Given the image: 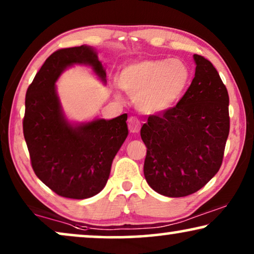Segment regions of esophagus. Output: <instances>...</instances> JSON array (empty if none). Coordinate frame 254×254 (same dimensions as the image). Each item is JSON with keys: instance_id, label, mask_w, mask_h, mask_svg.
<instances>
[{"instance_id": "obj_1", "label": "esophagus", "mask_w": 254, "mask_h": 254, "mask_svg": "<svg viewBox=\"0 0 254 254\" xmlns=\"http://www.w3.org/2000/svg\"><path fill=\"white\" fill-rule=\"evenodd\" d=\"M128 128H129L130 133H138L141 128L140 120L136 117H129L128 118Z\"/></svg>"}]
</instances>
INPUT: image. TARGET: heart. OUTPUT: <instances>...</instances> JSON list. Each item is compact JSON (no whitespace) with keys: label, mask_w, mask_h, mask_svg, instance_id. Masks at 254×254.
I'll list each match as a JSON object with an SVG mask.
<instances>
[{"label":"heart","mask_w":254,"mask_h":254,"mask_svg":"<svg viewBox=\"0 0 254 254\" xmlns=\"http://www.w3.org/2000/svg\"><path fill=\"white\" fill-rule=\"evenodd\" d=\"M190 81V70L178 59L144 60L121 71L120 84L144 113H161L182 98Z\"/></svg>","instance_id":"1"}]
</instances>
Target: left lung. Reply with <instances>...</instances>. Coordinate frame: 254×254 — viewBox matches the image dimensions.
Wrapping results in <instances>:
<instances>
[{
	"instance_id": "8db88e82",
	"label": "left lung",
	"mask_w": 254,
	"mask_h": 254,
	"mask_svg": "<svg viewBox=\"0 0 254 254\" xmlns=\"http://www.w3.org/2000/svg\"><path fill=\"white\" fill-rule=\"evenodd\" d=\"M193 58L195 75L183 98L141 128L145 180L170 197L195 193L216 175L230 129L227 88L210 61Z\"/></svg>"
}]
</instances>
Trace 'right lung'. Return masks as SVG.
<instances>
[{"label":"right lung","instance_id":"add662e5","mask_svg":"<svg viewBox=\"0 0 254 254\" xmlns=\"http://www.w3.org/2000/svg\"><path fill=\"white\" fill-rule=\"evenodd\" d=\"M74 64L90 65L106 82L95 48L82 45L54 52L27 88L23 133L38 178L58 195L82 200L105 187L128 128L126 113L75 125L65 119L55 83Z\"/></svg>","mask_w":254,"mask_h":254}]
</instances>
